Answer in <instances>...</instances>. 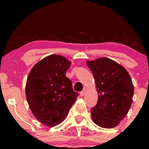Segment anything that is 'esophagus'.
Instances as JSON below:
<instances>
[{
    "mask_svg": "<svg viewBox=\"0 0 149 149\" xmlns=\"http://www.w3.org/2000/svg\"><path fill=\"white\" fill-rule=\"evenodd\" d=\"M80 96H84V95H85V90H83V91H81L80 92Z\"/></svg>",
    "mask_w": 149,
    "mask_h": 149,
    "instance_id": "34e87169",
    "label": "esophagus"
}]
</instances>
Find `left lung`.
Instances as JSON below:
<instances>
[{"instance_id":"obj_1","label":"left lung","mask_w":149,"mask_h":149,"mask_svg":"<svg viewBox=\"0 0 149 149\" xmlns=\"http://www.w3.org/2000/svg\"><path fill=\"white\" fill-rule=\"evenodd\" d=\"M93 73L98 92V101L91 109L92 120L104 128L120 123L132 103L134 86L123 66L107 57L87 61Z\"/></svg>"}]
</instances>
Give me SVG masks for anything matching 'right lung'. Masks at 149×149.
<instances>
[{
    "label": "right lung",
    "mask_w": 149,
    "mask_h": 149,
    "mask_svg": "<svg viewBox=\"0 0 149 149\" xmlns=\"http://www.w3.org/2000/svg\"><path fill=\"white\" fill-rule=\"evenodd\" d=\"M70 64L62 56L51 54L38 61L27 78L26 97L31 111L49 127L64 121L78 96L66 76Z\"/></svg>",
    "instance_id": "obj_1"
}]
</instances>
